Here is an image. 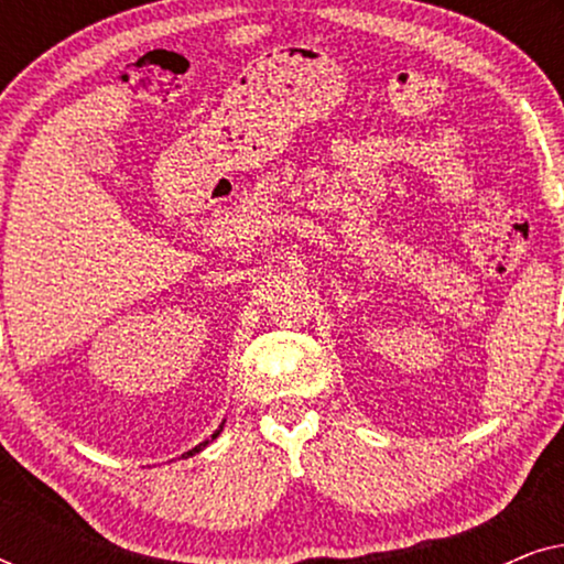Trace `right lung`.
<instances>
[{"mask_svg":"<svg viewBox=\"0 0 564 564\" xmlns=\"http://www.w3.org/2000/svg\"><path fill=\"white\" fill-rule=\"evenodd\" d=\"M220 431H223V426H220L218 431H215V434H213L210 438H207V442H203V444H197V446H195V449H189V452H187V457H192V454H197V452H203V449H205V446H207V444H210L215 436H220Z\"/></svg>","mask_w":564,"mask_h":564,"instance_id":"1","label":"right lung"}]
</instances>
